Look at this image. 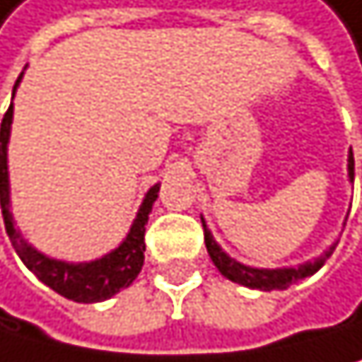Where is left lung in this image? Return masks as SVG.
I'll use <instances>...</instances> for the list:
<instances>
[{"label": "left lung", "mask_w": 362, "mask_h": 362, "mask_svg": "<svg viewBox=\"0 0 362 362\" xmlns=\"http://www.w3.org/2000/svg\"><path fill=\"white\" fill-rule=\"evenodd\" d=\"M349 177L354 180V153L349 151ZM202 227H205V221H202ZM205 245H207V252L214 261V266L221 270V275H225L227 279H232L236 284H243L247 288H259V291H284L297 284L304 277H311L313 272H317L320 268L325 266V261L331 257V252L336 250V245H331L327 252L315 259V261H308V264H302L297 268H281V270H259V268H247L241 266L238 261L230 259L223 250L216 245V241L211 238L209 230L205 227Z\"/></svg>", "instance_id": "left-lung-1"}]
</instances>
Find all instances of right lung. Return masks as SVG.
<instances>
[{
    "label": "right lung",
    "instance_id": "1",
    "mask_svg": "<svg viewBox=\"0 0 362 362\" xmlns=\"http://www.w3.org/2000/svg\"><path fill=\"white\" fill-rule=\"evenodd\" d=\"M20 83V78H17ZM15 83V85H17ZM15 94V87H13ZM11 121H13V103L6 110L0 126V205L6 234H8L15 252L20 255L24 266L33 272V275L54 288L58 295L67 297L74 302H101L119 293L121 288H128L132 281L137 279L139 270L144 266V232L146 223H148V214L153 209V202L157 200V191L160 185L151 187L146 194L135 223H132L126 241L121 243L115 252L105 255L103 259L92 261V264H65V261L47 259L45 255L35 252L31 245L24 243L20 232L13 227V218L8 211V166H6V144L11 135Z\"/></svg>",
    "mask_w": 362,
    "mask_h": 362
}]
</instances>
